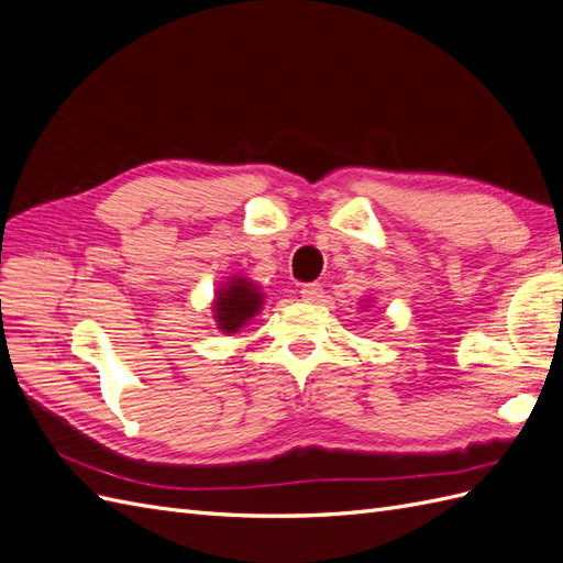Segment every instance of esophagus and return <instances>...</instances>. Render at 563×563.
I'll return each instance as SVG.
<instances>
[{
	"label": "esophagus",
	"instance_id": "obj_1",
	"mask_svg": "<svg viewBox=\"0 0 563 563\" xmlns=\"http://www.w3.org/2000/svg\"><path fill=\"white\" fill-rule=\"evenodd\" d=\"M322 286L320 284H303V289H300V296H303L306 300H310V303H314V300L322 298Z\"/></svg>",
	"mask_w": 563,
	"mask_h": 563
}]
</instances>
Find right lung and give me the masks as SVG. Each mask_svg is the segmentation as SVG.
Returning <instances> with one entry per match:
<instances>
[{"label":"right lung","instance_id":"add662e5","mask_svg":"<svg viewBox=\"0 0 563 563\" xmlns=\"http://www.w3.org/2000/svg\"><path fill=\"white\" fill-rule=\"evenodd\" d=\"M265 296L260 294V286L245 277H231L214 296V322L227 334L239 332L241 327L249 324L255 314L263 310Z\"/></svg>","mask_w":563,"mask_h":563}]
</instances>
